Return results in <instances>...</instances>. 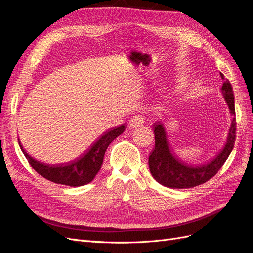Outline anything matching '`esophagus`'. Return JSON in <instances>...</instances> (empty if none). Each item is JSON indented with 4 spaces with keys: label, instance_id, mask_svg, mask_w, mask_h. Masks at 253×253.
<instances>
[{
    "label": "esophagus",
    "instance_id": "obj_1",
    "mask_svg": "<svg viewBox=\"0 0 253 253\" xmlns=\"http://www.w3.org/2000/svg\"><path fill=\"white\" fill-rule=\"evenodd\" d=\"M143 122H144V117L142 115H135V116H133L131 120H129L128 125L131 127H139L143 125Z\"/></svg>",
    "mask_w": 253,
    "mask_h": 253
}]
</instances>
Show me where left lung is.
I'll use <instances>...</instances> for the list:
<instances>
[{"mask_svg":"<svg viewBox=\"0 0 253 253\" xmlns=\"http://www.w3.org/2000/svg\"><path fill=\"white\" fill-rule=\"evenodd\" d=\"M220 77L224 80L220 89L221 94L233 116L224 149L211 162L200 166L188 165L172 152L169 141L167 139L165 126L160 122H156L153 125L155 135V148L153 149L149 156V167L152 176L160 185L172 189H186L203 185L219 171L228 156L230 155L234 147L236 132L234 95L231 83L228 79H225L221 73Z\"/></svg>","mask_w":253,"mask_h":253,"instance_id":"1","label":"left lung"}]
</instances>
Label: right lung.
<instances>
[{
    "instance_id": "1",
    "label": "right lung",
    "mask_w": 253,
    "mask_h": 253,
    "mask_svg": "<svg viewBox=\"0 0 253 253\" xmlns=\"http://www.w3.org/2000/svg\"><path fill=\"white\" fill-rule=\"evenodd\" d=\"M125 128L126 126L121 125L120 126L109 129L78 159L61 165H47L39 162L28 155L20 141L19 143L23 154L25 155L29 165L38 174L55 183L70 187H80L89 183L95 178L103 163L106 149L115 138L124 133Z\"/></svg>"
}]
</instances>
